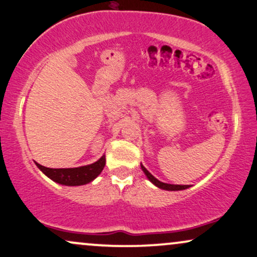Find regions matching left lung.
Wrapping results in <instances>:
<instances>
[{
  "label": "left lung",
  "instance_id": "obj_1",
  "mask_svg": "<svg viewBox=\"0 0 257 257\" xmlns=\"http://www.w3.org/2000/svg\"><path fill=\"white\" fill-rule=\"evenodd\" d=\"M141 168H142V171L145 172V174L147 175L148 179L151 180L152 183L155 185V186H158L159 188H162V190H167V191H180V190H185V188L190 187V186H188V185H172V184H165V183H162V181L158 180L157 178L153 177V175H152L151 173H149V172L145 168V166H142V165H141Z\"/></svg>",
  "mask_w": 257,
  "mask_h": 257
}]
</instances>
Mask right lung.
Listing matches in <instances>:
<instances>
[{
	"mask_svg": "<svg viewBox=\"0 0 257 257\" xmlns=\"http://www.w3.org/2000/svg\"><path fill=\"white\" fill-rule=\"evenodd\" d=\"M37 166L47 175L50 179L66 186H79L92 181L98 177L105 166V155H103L95 164L76 168H48L37 164Z\"/></svg>",
	"mask_w": 257,
	"mask_h": 257,
	"instance_id": "obj_1",
	"label": "right lung"
}]
</instances>
